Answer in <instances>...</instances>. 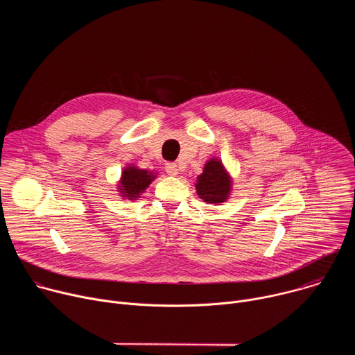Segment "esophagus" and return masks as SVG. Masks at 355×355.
I'll use <instances>...</instances> for the list:
<instances>
[{"label": "esophagus", "instance_id": "esophagus-1", "mask_svg": "<svg viewBox=\"0 0 355 355\" xmlns=\"http://www.w3.org/2000/svg\"><path fill=\"white\" fill-rule=\"evenodd\" d=\"M166 173L168 175H177L178 174V166L175 163H166Z\"/></svg>", "mask_w": 355, "mask_h": 355}]
</instances>
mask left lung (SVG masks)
Returning a JSON list of instances; mask_svg holds the SVG:
<instances>
[{
  "instance_id": "8db88e82",
  "label": "left lung",
  "mask_w": 355,
  "mask_h": 355,
  "mask_svg": "<svg viewBox=\"0 0 355 355\" xmlns=\"http://www.w3.org/2000/svg\"><path fill=\"white\" fill-rule=\"evenodd\" d=\"M195 188L199 198L208 204H222L227 199L232 180L220 160L212 159L205 164L204 173L198 177Z\"/></svg>"
}]
</instances>
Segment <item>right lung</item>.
<instances>
[{
    "instance_id": "right-lung-1",
    "label": "right lung",
    "mask_w": 355,
    "mask_h": 355,
    "mask_svg": "<svg viewBox=\"0 0 355 355\" xmlns=\"http://www.w3.org/2000/svg\"><path fill=\"white\" fill-rule=\"evenodd\" d=\"M155 178L156 174L153 173L129 166L122 171V178L118 185L119 192L125 199H136Z\"/></svg>"
}]
</instances>
